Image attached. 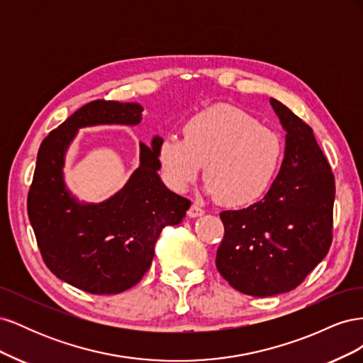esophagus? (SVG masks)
I'll return each instance as SVG.
<instances>
[{
	"label": "esophagus",
	"mask_w": 363,
	"mask_h": 363,
	"mask_svg": "<svg viewBox=\"0 0 363 363\" xmlns=\"http://www.w3.org/2000/svg\"><path fill=\"white\" fill-rule=\"evenodd\" d=\"M201 215H204V208H203L201 206L196 204V203L191 204L189 211H188V216H191V218H196V216H201Z\"/></svg>",
	"instance_id": "esophagus-1"
}]
</instances>
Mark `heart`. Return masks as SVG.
Instances as JSON below:
<instances>
[{
  "instance_id": "1",
  "label": "heart",
  "mask_w": 363,
  "mask_h": 363,
  "mask_svg": "<svg viewBox=\"0 0 363 363\" xmlns=\"http://www.w3.org/2000/svg\"><path fill=\"white\" fill-rule=\"evenodd\" d=\"M157 159L163 180L183 192L204 167L207 191L225 206H248L267 194L283 159L276 131L233 106H213L183 125V139L163 136Z\"/></svg>"
}]
</instances>
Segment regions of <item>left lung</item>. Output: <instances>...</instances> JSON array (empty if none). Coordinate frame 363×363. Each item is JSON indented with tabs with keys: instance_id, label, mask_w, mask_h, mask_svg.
Masks as SVG:
<instances>
[{
	"instance_id": "left-lung-1",
	"label": "left lung",
	"mask_w": 363,
	"mask_h": 363,
	"mask_svg": "<svg viewBox=\"0 0 363 363\" xmlns=\"http://www.w3.org/2000/svg\"><path fill=\"white\" fill-rule=\"evenodd\" d=\"M271 104L286 130L279 175L260 201L219 213L224 238L216 268L230 286L252 296L295 289L325 257L333 239L330 164L312 127L274 98Z\"/></svg>"
}]
</instances>
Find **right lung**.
I'll return each instance as SVG.
<instances>
[{
    "mask_svg": "<svg viewBox=\"0 0 363 363\" xmlns=\"http://www.w3.org/2000/svg\"><path fill=\"white\" fill-rule=\"evenodd\" d=\"M136 103L95 100L74 112L42 140L27 212L43 262L54 276L84 292L119 294L150 269L163 227L177 225L191 201L164 188L157 171L156 136L140 144V167L112 199L79 204L63 183V156L77 128L139 124Z\"/></svg>",
    "mask_w": 363,
    "mask_h": 363,
    "instance_id": "obj_1",
    "label": "right lung"
}]
</instances>
